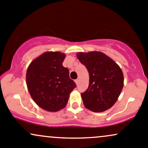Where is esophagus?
<instances>
[{
    "mask_svg": "<svg viewBox=\"0 0 148 148\" xmlns=\"http://www.w3.org/2000/svg\"><path fill=\"white\" fill-rule=\"evenodd\" d=\"M75 82L76 85H78V83H79V80H78V79H77V80H75Z\"/></svg>",
    "mask_w": 148,
    "mask_h": 148,
    "instance_id": "1",
    "label": "esophagus"
}]
</instances>
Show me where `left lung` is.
Listing matches in <instances>:
<instances>
[{"instance_id": "left-lung-1", "label": "left lung", "mask_w": 148, "mask_h": 148, "mask_svg": "<svg viewBox=\"0 0 148 148\" xmlns=\"http://www.w3.org/2000/svg\"><path fill=\"white\" fill-rule=\"evenodd\" d=\"M90 76L88 88L81 93L83 104L94 112H102L115 104L123 87L121 69L111 58L99 51L77 53Z\"/></svg>"}]
</instances>
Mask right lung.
<instances>
[{
    "instance_id": "right-lung-1",
    "label": "right lung",
    "mask_w": 148,
    "mask_h": 148,
    "mask_svg": "<svg viewBox=\"0 0 148 148\" xmlns=\"http://www.w3.org/2000/svg\"><path fill=\"white\" fill-rule=\"evenodd\" d=\"M65 57L61 52H45L32 62L27 71V86L32 98L48 112L63 109L76 87L69 77V70L62 65Z\"/></svg>"
}]
</instances>
